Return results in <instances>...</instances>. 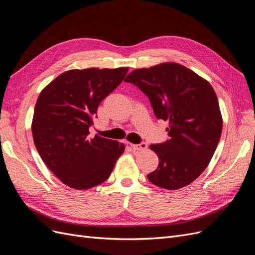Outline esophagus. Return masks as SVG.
Returning a JSON list of instances; mask_svg holds the SVG:
<instances>
[{
	"mask_svg": "<svg viewBox=\"0 0 255 255\" xmlns=\"http://www.w3.org/2000/svg\"><path fill=\"white\" fill-rule=\"evenodd\" d=\"M130 146L134 150H137V151H142V150H145L146 148H148V144H146L145 142H141L139 144H130Z\"/></svg>",
	"mask_w": 255,
	"mask_h": 255,
	"instance_id": "1",
	"label": "esophagus"
}]
</instances>
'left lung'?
Returning <instances> with one entry per match:
<instances>
[{
  "label": "left lung",
  "instance_id": "1",
  "mask_svg": "<svg viewBox=\"0 0 255 255\" xmlns=\"http://www.w3.org/2000/svg\"><path fill=\"white\" fill-rule=\"evenodd\" d=\"M125 81L136 85L149 98L156 118L169 125V140L150 145L159 161L149 181L169 190L187 186L210 164L222 132L212 85L177 63L135 69Z\"/></svg>",
  "mask_w": 255,
  "mask_h": 255
}]
</instances>
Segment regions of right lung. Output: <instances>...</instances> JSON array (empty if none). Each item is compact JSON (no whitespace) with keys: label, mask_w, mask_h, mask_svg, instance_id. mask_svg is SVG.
<instances>
[{"label":"right lung","mask_w":255,"mask_h":255,"mask_svg":"<svg viewBox=\"0 0 255 255\" xmlns=\"http://www.w3.org/2000/svg\"><path fill=\"white\" fill-rule=\"evenodd\" d=\"M128 67L72 69L45 86L34 110L32 134L43 163L60 182L89 189L109 179L126 145L89 136L102 100L119 86Z\"/></svg>","instance_id":"1"}]
</instances>
